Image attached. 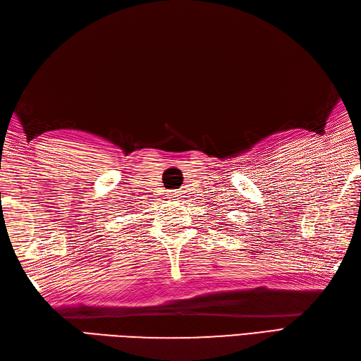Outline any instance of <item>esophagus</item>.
I'll list each match as a JSON object with an SVG mask.
<instances>
[{"mask_svg":"<svg viewBox=\"0 0 361 361\" xmlns=\"http://www.w3.org/2000/svg\"><path fill=\"white\" fill-rule=\"evenodd\" d=\"M169 195H170V199H172V200H180L183 197L181 191H172Z\"/></svg>","mask_w":361,"mask_h":361,"instance_id":"34e87169","label":"esophagus"}]
</instances>
